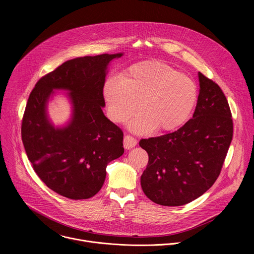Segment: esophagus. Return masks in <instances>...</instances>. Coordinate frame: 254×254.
Listing matches in <instances>:
<instances>
[{"label":"esophagus","mask_w":254,"mask_h":254,"mask_svg":"<svg viewBox=\"0 0 254 254\" xmlns=\"http://www.w3.org/2000/svg\"><path fill=\"white\" fill-rule=\"evenodd\" d=\"M136 146V139L131 135H126L124 138V147L126 150H129Z\"/></svg>","instance_id":"1"}]
</instances>
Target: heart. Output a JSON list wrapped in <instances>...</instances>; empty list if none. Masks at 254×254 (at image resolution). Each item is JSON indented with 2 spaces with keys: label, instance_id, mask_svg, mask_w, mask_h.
Returning <instances> with one entry per match:
<instances>
[{
  "label": "heart",
  "instance_id": "1",
  "mask_svg": "<svg viewBox=\"0 0 254 254\" xmlns=\"http://www.w3.org/2000/svg\"><path fill=\"white\" fill-rule=\"evenodd\" d=\"M102 93L108 117L116 123H124L140 108L128 125L138 133L177 129L187 122L198 99L197 84L190 76L156 60L131 65L120 79L108 78Z\"/></svg>",
  "mask_w": 254,
  "mask_h": 254
}]
</instances>
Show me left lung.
I'll use <instances>...</instances> for the list:
<instances>
[{
  "label": "left lung",
  "instance_id": "obj_1",
  "mask_svg": "<svg viewBox=\"0 0 254 254\" xmlns=\"http://www.w3.org/2000/svg\"><path fill=\"white\" fill-rule=\"evenodd\" d=\"M198 78L193 119L174 132L139 140L149 155L141 189L159 205H185L210 189L232 140L233 123L223 91L201 72Z\"/></svg>",
  "mask_w": 254,
  "mask_h": 254
}]
</instances>
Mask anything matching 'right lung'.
Instances as JSON below:
<instances>
[{
  "label": "right lung",
  "instance_id": "add662e5",
  "mask_svg": "<svg viewBox=\"0 0 254 254\" xmlns=\"http://www.w3.org/2000/svg\"><path fill=\"white\" fill-rule=\"evenodd\" d=\"M123 55L68 60L39 79L30 93L21 129L24 148L43 183L63 197H93L104 183L108 163L125 152L122 129L102 112L108 65ZM54 90L67 91L72 107L63 127H55L47 113Z\"/></svg>",
  "mask_w": 254,
  "mask_h": 254
}]
</instances>
